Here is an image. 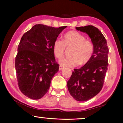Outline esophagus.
<instances>
[{
	"mask_svg": "<svg viewBox=\"0 0 123 123\" xmlns=\"http://www.w3.org/2000/svg\"><path fill=\"white\" fill-rule=\"evenodd\" d=\"M64 67L62 66H61V65H60V66H59V70H61L62 69H63Z\"/></svg>",
	"mask_w": 123,
	"mask_h": 123,
	"instance_id": "obj_1",
	"label": "esophagus"
}]
</instances>
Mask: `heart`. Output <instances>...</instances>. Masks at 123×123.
<instances>
[{
  "instance_id": "b5f03b06",
  "label": "heart",
  "mask_w": 123,
  "mask_h": 123,
  "mask_svg": "<svg viewBox=\"0 0 123 123\" xmlns=\"http://www.w3.org/2000/svg\"><path fill=\"white\" fill-rule=\"evenodd\" d=\"M67 48H73L71 58H67L60 61L63 66L73 67L86 64L90 61L94 53V45L91 41L86 39L85 37L76 31H70L66 33L63 41L56 39L53 45L54 55L59 59L63 58Z\"/></svg>"
}]
</instances>
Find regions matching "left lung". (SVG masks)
Wrapping results in <instances>:
<instances>
[{"label": "left lung", "mask_w": 123, "mask_h": 123, "mask_svg": "<svg viewBox=\"0 0 123 123\" xmlns=\"http://www.w3.org/2000/svg\"><path fill=\"white\" fill-rule=\"evenodd\" d=\"M76 29L88 35L94 48L90 61L79 69H74L67 82L72 97L77 101H85L101 90L109 65V48L106 39L96 27L87 25L76 27Z\"/></svg>", "instance_id": "1"}]
</instances>
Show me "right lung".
Listing matches in <instances>:
<instances>
[{"label": "right lung", "instance_id": "obj_1", "mask_svg": "<svg viewBox=\"0 0 123 123\" xmlns=\"http://www.w3.org/2000/svg\"><path fill=\"white\" fill-rule=\"evenodd\" d=\"M66 27L36 24L22 37L15 68L19 89L29 98L39 99L48 91L51 79L59 69L53 43Z\"/></svg>", "mask_w": 123, "mask_h": 123}]
</instances>
